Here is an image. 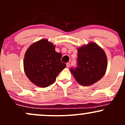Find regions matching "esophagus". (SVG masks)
<instances>
[{"instance_id": "esophagus-1", "label": "esophagus", "mask_w": 125, "mask_h": 125, "mask_svg": "<svg viewBox=\"0 0 125 125\" xmlns=\"http://www.w3.org/2000/svg\"><path fill=\"white\" fill-rule=\"evenodd\" d=\"M66 66H67V68H69V66H70V63H66Z\"/></svg>"}]
</instances>
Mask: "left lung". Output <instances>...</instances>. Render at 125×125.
I'll return each instance as SVG.
<instances>
[{
    "label": "left lung",
    "instance_id": "left-lung-1",
    "mask_svg": "<svg viewBox=\"0 0 125 125\" xmlns=\"http://www.w3.org/2000/svg\"><path fill=\"white\" fill-rule=\"evenodd\" d=\"M77 65L71 72L82 86H90L104 75L107 59L104 51L94 42H90L78 49Z\"/></svg>",
    "mask_w": 125,
    "mask_h": 125
}]
</instances>
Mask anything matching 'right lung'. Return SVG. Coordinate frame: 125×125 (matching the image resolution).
Here are the masks:
<instances>
[{
  "label": "right lung",
  "instance_id": "1",
  "mask_svg": "<svg viewBox=\"0 0 125 125\" xmlns=\"http://www.w3.org/2000/svg\"><path fill=\"white\" fill-rule=\"evenodd\" d=\"M61 57L52 43L41 39L30 46L25 53V73L36 86L47 87L54 83L59 73L66 66L61 62Z\"/></svg>",
  "mask_w": 125,
  "mask_h": 125
}]
</instances>
